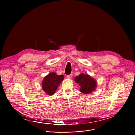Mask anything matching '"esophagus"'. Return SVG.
I'll return each instance as SVG.
<instances>
[{"instance_id": "1", "label": "esophagus", "mask_w": 135, "mask_h": 135, "mask_svg": "<svg viewBox=\"0 0 135 135\" xmlns=\"http://www.w3.org/2000/svg\"><path fill=\"white\" fill-rule=\"evenodd\" d=\"M73 76V74H70V75H67V78H71Z\"/></svg>"}]
</instances>
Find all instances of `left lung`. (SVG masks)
<instances>
[{
	"instance_id": "1",
	"label": "left lung",
	"mask_w": 135,
	"mask_h": 135,
	"mask_svg": "<svg viewBox=\"0 0 135 135\" xmlns=\"http://www.w3.org/2000/svg\"><path fill=\"white\" fill-rule=\"evenodd\" d=\"M75 80L80 86V91L85 94L91 93L96 87V81L88 74L81 73L75 77Z\"/></svg>"
}]
</instances>
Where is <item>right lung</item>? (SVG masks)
<instances>
[{"instance_id":"right-lung-1","label":"right lung","mask_w":135,"mask_h":135,"mask_svg":"<svg viewBox=\"0 0 135 135\" xmlns=\"http://www.w3.org/2000/svg\"><path fill=\"white\" fill-rule=\"evenodd\" d=\"M63 75H58L55 73H50L44 78L42 83L43 90L49 95H53L59 85L63 80Z\"/></svg>"}]
</instances>
